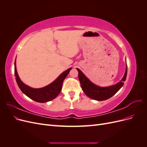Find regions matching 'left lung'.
<instances>
[{"instance_id":"1","label":"left lung","mask_w":147,"mask_h":147,"mask_svg":"<svg viewBox=\"0 0 147 147\" xmlns=\"http://www.w3.org/2000/svg\"><path fill=\"white\" fill-rule=\"evenodd\" d=\"M78 72V79L83 91L85 94L90 98L97 100H105L110 98L119 90L124 84V81L126 80L127 76V67L125 74L122 80L115 85L109 87H99L93 84L89 79L84 75L82 71L77 69Z\"/></svg>"}]
</instances>
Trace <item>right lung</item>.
<instances>
[{"instance_id": "right-lung-1", "label": "right lung", "mask_w": 147, "mask_h": 147, "mask_svg": "<svg viewBox=\"0 0 147 147\" xmlns=\"http://www.w3.org/2000/svg\"><path fill=\"white\" fill-rule=\"evenodd\" d=\"M71 69L72 68L65 70L57 77L56 80L49 85L42 88L35 89L26 85L21 81L16 71V60L15 61V75L16 77V83L20 89L24 94L29 97V98L35 102H41V103L50 101L58 96L61 91L64 79L67 76Z\"/></svg>"}]
</instances>
